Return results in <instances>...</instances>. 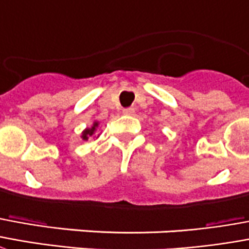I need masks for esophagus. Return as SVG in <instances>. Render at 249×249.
Wrapping results in <instances>:
<instances>
[{
    "label": "esophagus",
    "instance_id": "esophagus-1",
    "mask_svg": "<svg viewBox=\"0 0 249 249\" xmlns=\"http://www.w3.org/2000/svg\"><path fill=\"white\" fill-rule=\"evenodd\" d=\"M123 113L125 116H132L134 115V109L133 108H125V109H123Z\"/></svg>",
    "mask_w": 249,
    "mask_h": 249
}]
</instances>
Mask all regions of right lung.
Here are the masks:
<instances>
[{
    "label": "right lung",
    "instance_id": "1",
    "mask_svg": "<svg viewBox=\"0 0 249 249\" xmlns=\"http://www.w3.org/2000/svg\"><path fill=\"white\" fill-rule=\"evenodd\" d=\"M97 128H99V121H93V124H92V126H89V128H86V129L83 130L82 132V139L84 140V141H87L88 139H91V137H99L100 136V133H97Z\"/></svg>",
    "mask_w": 249,
    "mask_h": 249
}]
</instances>
